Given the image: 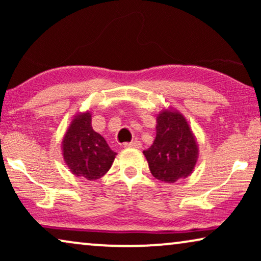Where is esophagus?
Segmentation results:
<instances>
[{"label":"esophagus","mask_w":261,"mask_h":261,"mask_svg":"<svg viewBox=\"0 0 261 261\" xmlns=\"http://www.w3.org/2000/svg\"><path fill=\"white\" fill-rule=\"evenodd\" d=\"M123 147L126 148H141V142L138 141V140H133L130 142H126V144H123Z\"/></svg>","instance_id":"esophagus-1"}]
</instances>
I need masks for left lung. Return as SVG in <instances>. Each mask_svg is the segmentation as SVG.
Wrapping results in <instances>:
<instances>
[{
  "mask_svg": "<svg viewBox=\"0 0 261 261\" xmlns=\"http://www.w3.org/2000/svg\"><path fill=\"white\" fill-rule=\"evenodd\" d=\"M155 139L144 151L153 177L176 183L190 176L198 160V145L185 116L172 107L156 115Z\"/></svg>",
  "mask_w": 261,
  "mask_h": 261,
  "instance_id": "obj_1",
  "label": "left lung"
}]
</instances>
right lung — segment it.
I'll list each match as a JSON object with an SVG mask.
<instances>
[{
  "label": "right lung",
  "instance_id": "right-lung-1",
  "mask_svg": "<svg viewBox=\"0 0 261 261\" xmlns=\"http://www.w3.org/2000/svg\"><path fill=\"white\" fill-rule=\"evenodd\" d=\"M62 154L71 173L88 180L105 176L116 156L106 139L92 129L90 112L73 116L64 134Z\"/></svg>",
  "mask_w": 261,
  "mask_h": 261
}]
</instances>
